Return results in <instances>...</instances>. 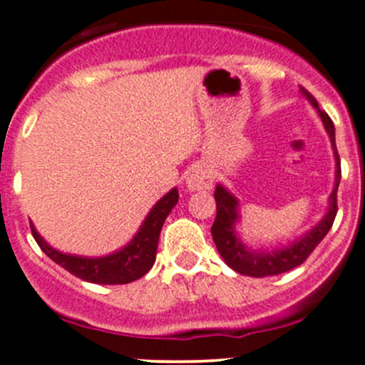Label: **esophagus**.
<instances>
[{
  "mask_svg": "<svg viewBox=\"0 0 365 365\" xmlns=\"http://www.w3.org/2000/svg\"><path fill=\"white\" fill-rule=\"evenodd\" d=\"M187 187L190 192L195 190H211L212 188V175L206 166L197 165L192 166L187 173Z\"/></svg>",
  "mask_w": 365,
  "mask_h": 365,
  "instance_id": "1",
  "label": "esophagus"
}]
</instances>
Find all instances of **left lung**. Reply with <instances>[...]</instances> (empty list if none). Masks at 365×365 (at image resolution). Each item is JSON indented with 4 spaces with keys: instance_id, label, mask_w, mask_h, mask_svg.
I'll use <instances>...</instances> for the list:
<instances>
[{
    "instance_id": "left-lung-1",
    "label": "left lung",
    "mask_w": 365,
    "mask_h": 365,
    "mask_svg": "<svg viewBox=\"0 0 365 365\" xmlns=\"http://www.w3.org/2000/svg\"><path fill=\"white\" fill-rule=\"evenodd\" d=\"M302 94L311 101V104L319 113L322 123H324L326 132L329 133L331 145L334 150V159H336V185H334L333 194L329 195V209L326 216L317 223L307 235L300 238V240L293 242L292 245L284 247V249L273 250V252H252V250L245 249V245L238 240L235 233V223L238 221L237 212V199L230 194L226 188L221 185L216 187L215 199H216V220L211 226L212 240L217 247V252L225 259V262L232 267L237 273L245 276H254V278H264V276H274L287 273L293 267L300 266L312 250L319 245V242L326 237L333 226L334 217L338 212V185H340L341 168H340V156L336 150V142H334V125L328 113L319 110L317 101L314 96L304 87H300Z\"/></svg>"
}]
</instances>
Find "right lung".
<instances>
[{
  "label": "right lung",
  "mask_w": 365,
  "mask_h": 365,
  "mask_svg": "<svg viewBox=\"0 0 365 365\" xmlns=\"http://www.w3.org/2000/svg\"><path fill=\"white\" fill-rule=\"evenodd\" d=\"M177 202L178 190L173 188L150 209L139 233L132 238V242L118 252L104 255V257H77V255L58 252L46 244L34 230V226L31 225L32 237L49 259H53L54 262L65 267L68 273L83 279V282L98 284H125L142 278L153 267L154 261H156L158 240L163 223H165L171 209L177 206Z\"/></svg>",
  "instance_id": "obj_1"
}]
</instances>
